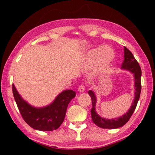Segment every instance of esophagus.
<instances>
[{
	"label": "esophagus",
	"instance_id": "obj_1",
	"mask_svg": "<svg viewBox=\"0 0 155 155\" xmlns=\"http://www.w3.org/2000/svg\"><path fill=\"white\" fill-rule=\"evenodd\" d=\"M78 91H80V92H83V91H85V86L83 85H81L79 87H78Z\"/></svg>",
	"mask_w": 155,
	"mask_h": 155
}]
</instances>
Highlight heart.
<instances>
[{
	"instance_id": "b5f03b06",
	"label": "heart",
	"mask_w": 155,
	"mask_h": 155,
	"mask_svg": "<svg viewBox=\"0 0 155 155\" xmlns=\"http://www.w3.org/2000/svg\"><path fill=\"white\" fill-rule=\"evenodd\" d=\"M115 58V53L109 47L100 46L88 51L83 57L86 64L93 65L92 74L103 73L108 68Z\"/></svg>"
}]
</instances>
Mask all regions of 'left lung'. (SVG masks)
<instances>
[{
    "label": "left lung",
    "instance_id": "obj_1",
    "mask_svg": "<svg viewBox=\"0 0 155 155\" xmlns=\"http://www.w3.org/2000/svg\"><path fill=\"white\" fill-rule=\"evenodd\" d=\"M124 59L122 64L121 68L123 70H128L133 74L135 78V98L133 103L131 105L130 108L128 110V112L126 113L122 116L117 117L114 119H106L101 117L97 114L95 109L96 103V98L94 91L90 90L88 91L89 95L90 96L92 102V108L91 109V119L94 124H96L98 127L103 128H117L122 127L127 123L130 118L131 115H133L135 109L137 107L139 99H140L141 85V68L139 65V63L133 56L129 50L124 47Z\"/></svg>",
    "mask_w": 155,
    "mask_h": 155
}]
</instances>
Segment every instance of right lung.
Masks as SVG:
<instances>
[{
  "instance_id": "add662e5",
  "label": "right lung",
  "mask_w": 155,
  "mask_h": 155,
  "mask_svg": "<svg viewBox=\"0 0 155 155\" xmlns=\"http://www.w3.org/2000/svg\"><path fill=\"white\" fill-rule=\"evenodd\" d=\"M12 91L22 118L31 128L42 131L56 130L61 126L64 120L68 104L76 96L74 91L64 90L49 105L37 108L22 99L14 84H12Z\"/></svg>"
}]
</instances>
